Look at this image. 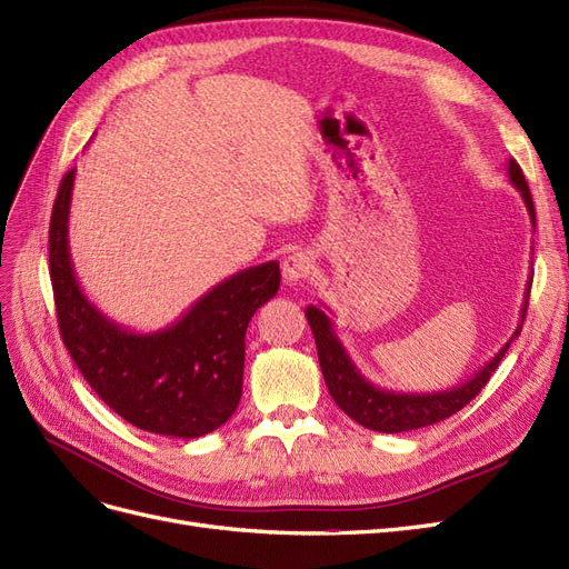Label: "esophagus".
Wrapping results in <instances>:
<instances>
[{
	"label": "esophagus",
	"mask_w": 569,
	"mask_h": 569,
	"mask_svg": "<svg viewBox=\"0 0 569 569\" xmlns=\"http://www.w3.org/2000/svg\"><path fill=\"white\" fill-rule=\"evenodd\" d=\"M311 269H315V258L305 250H298L283 260V279L288 283H298L309 277Z\"/></svg>",
	"instance_id": "34e87169"
}]
</instances>
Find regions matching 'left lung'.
I'll use <instances>...</instances> for the list:
<instances>
[{
	"instance_id": "8db88e82",
	"label": "left lung",
	"mask_w": 569,
	"mask_h": 569,
	"mask_svg": "<svg viewBox=\"0 0 569 569\" xmlns=\"http://www.w3.org/2000/svg\"><path fill=\"white\" fill-rule=\"evenodd\" d=\"M508 179L510 184L520 191L527 212L531 217V224H535V203H531L527 179L516 160H508ZM529 286H527V298H529ZM527 305L529 302L525 300L520 309L522 321L527 315ZM305 317L309 321L311 333H315L321 373H323L328 392H331V397L336 399V405L352 420H357L359 426L378 430V432L418 430V428L439 423V420L461 411L468 401H472L480 395V390L489 382L491 373L499 369V361L508 352L510 342L516 340L522 331V323H520L516 328V333H512L510 340L497 352V357L489 359L478 373L458 385V388H451L445 392H428V395H418V392L407 395V392L380 390L359 373L355 361L345 352L342 342L333 331V321L326 317L323 309L309 305L305 309Z\"/></svg>"
}]
</instances>
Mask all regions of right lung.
<instances>
[{"label": "right lung", "instance_id": "right-lung-1", "mask_svg": "<svg viewBox=\"0 0 569 569\" xmlns=\"http://www.w3.org/2000/svg\"><path fill=\"white\" fill-rule=\"evenodd\" d=\"M76 170L51 210L49 273L66 350L108 407L139 430L193 439L224 426L243 392L246 328L281 286L279 262L233 273L156 333L127 331L82 292L68 248Z\"/></svg>", "mask_w": 569, "mask_h": 569}]
</instances>
